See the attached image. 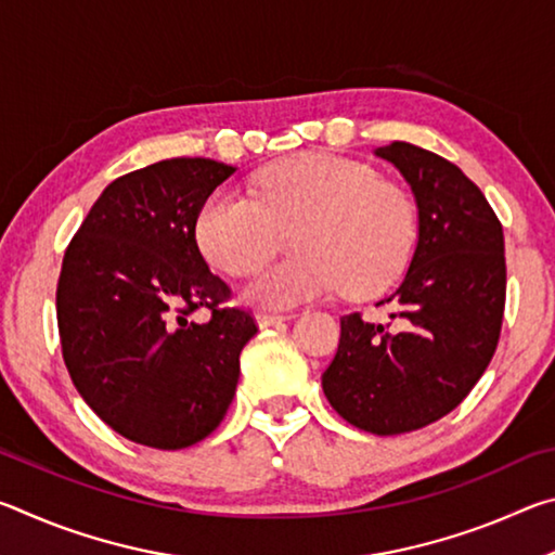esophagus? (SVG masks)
<instances>
[{"label":"esophagus","mask_w":555,"mask_h":555,"mask_svg":"<svg viewBox=\"0 0 555 555\" xmlns=\"http://www.w3.org/2000/svg\"><path fill=\"white\" fill-rule=\"evenodd\" d=\"M257 323L259 327H269V325H276L281 321H286V313H276V311H257Z\"/></svg>","instance_id":"34e87169"}]
</instances>
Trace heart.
<instances>
[{
  "mask_svg": "<svg viewBox=\"0 0 555 555\" xmlns=\"http://www.w3.org/2000/svg\"><path fill=\"white\" fill-rule=\"evenodd\" d=\"M288 232L298 251L249 281L251 304L294 306L343 286L350 296L379 294L411 261L418 208L406 188L370 164L306 152L269 166L255 198L212 193L195 222L203 255L232 276L274 257Z\"/></svg>",
  "mask_w": 555,
  "mask_h": 555,
  "instance_id": "obj_1",
  "label": "heart"
}]
</instances>
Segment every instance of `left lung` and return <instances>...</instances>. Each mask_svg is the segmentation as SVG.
Segmentation results:
<instances>
[{
  "mask_svg": "<svg viewBox=\"0 0 555 555\" xmlns=\"http://www.w3.org/2000/svg\"><path fill=\"white\" fill-rule=\"evenodd\" d=\"M377 156L416 195V251L377 304L387 323L343 315L323 391L347 424L397 436L443 418L480 382L502 333L506 261L500 218L455 164L406 142Z\"/></svg>",
  "mask_w": 555,
  "mask_h": 555,
  "instance_id": "8db88e82",
  "label": "left lung"
}]
</instances>
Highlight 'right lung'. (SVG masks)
<instances>
[{
    "label": "right lung",
    "instance_id": "right-lung-1",
    "mask_svg": "<svg viewBox=\"0 0 555 555\" xmlns=\"http://www.w3.org/2000/svg\"><path fill=\"white\" fill-rule=\"evenodd\" d=\"M234 166L166 158L112 181L65 249L55 313L63 362L88 406L134 443L181 450L222 424L249 311L195 242L203 203ZM208 307L211 318H186Z\"/></svg>",
    "mask_w": 555,
    "mask_h": 555
}]
</instances>
